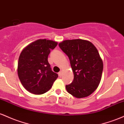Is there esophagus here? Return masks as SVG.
Here are the masks:
<instances>
[{
	"label": "esophagus",
	"instance_id": "34e87169",
	"mask_svg": "<svg viewBox=\"0 0 124 124\" xmlns=\"http://www.w3.org/2000/svg\"><path fill=\"white\" fill-rule=\"evenodd\" d=\"M58 76H59L60 77H62V71H60L59 73H58Z\"/></svg>",
	"mask_w": 124,
	"mask_h": 124
}]
</instances>
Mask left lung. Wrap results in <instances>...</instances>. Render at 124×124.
<instances>
[{
  "instance_id": "left-lung-1",
  "label": "left lung",
  "mask_w": 124,
  "mask_h": 124,
  "mask_svg": "<svg viewBox=\"0 0 124 124\" xmlns=\"http://www.w3.org/2000/svg\"><path fill=\"white\" fill-rule=\"evenodd\" d=\"M58 46L69 57L74 73L73 82L66 85L67 92L78 98L91 95L98 87L103 70L97 48L82 39L64 40Z\"/></svg>"
}]
</instances>
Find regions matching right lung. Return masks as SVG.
Listing matches in <instances>:
<instances>
[{
	"label": "right lung",
	"instance_id": "1",
	"mask_svg": "<svg viewBox=\"0 0 124 124\" xmlns=\"http://www.w3.org/2000/svg\"><path fill=\"white\" fill-rule=\"evenodd\" d=\"M57 42L39 39L29 44L21 53L18 61L19 80L26 90L36 95L47 92L58 74L54 73L48 62V56Z\"/></svg>",
	"mask_w": 124,
	"mask_h": 124
}]
</instances>
